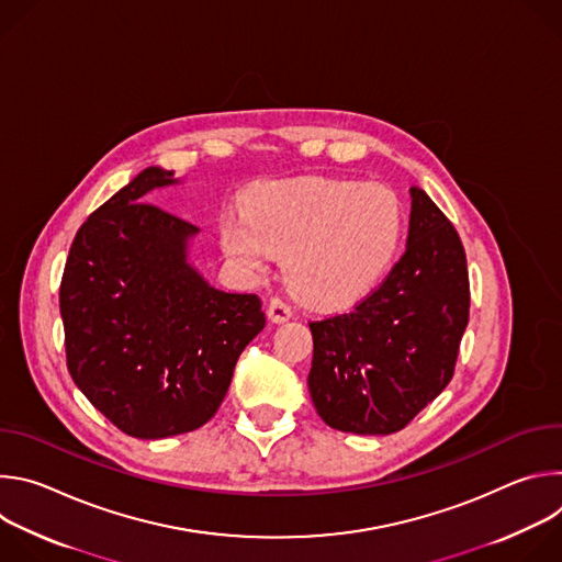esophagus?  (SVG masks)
<instances>
[{"mask_svg": "<svg viewBox=\"0 0 562 562\" xmlns=\"http://www.w3.org/2000/svg\"><path fill=\"white\" fill-rule=\"evenodd\" d=\"M293 315V308L289 302H284L282 297H273L269 302V317L273 323H286V319Z\"/></svg>", "mask_w": 562, "mask_h": 562, "instance_id": "1", "label": "esophagus"}]
</instances>
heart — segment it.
I'll return each mask as SVG.
<instances>
[{"mask_svg": "<svg viewBox=\"0 0 562 562\" xmlns=\"http://www.w3.org/2000/svg\"><path fill=\"white\" fill-rule=\"evenodd\" d=\"M403 237V209L382 184L300 178L254 187L239 217L220 222L222 251L249 273L271 254L284 256L295 297L323 311L369 295L391 267Z\"/></svg>", "mask_w": 562, "mask_h": 562, "instance_id": "heart-1", "label": "heart"}]
</instances>
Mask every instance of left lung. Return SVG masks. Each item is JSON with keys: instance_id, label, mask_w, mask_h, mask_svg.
Wrapping results in <instances>:
<instances>
[{"instance_id": "left-lung-1", "label": "left lung", "mask_w": 562, "mask_h": 562, "mask_svg": "<svg viewBox=\"0 0 562 562\" xmlns=\"http://www.w3.org/2000/svg\"><path fill=\"white\" fill-rule=\"evenodd\" d=\"M469 300L460 235L414 187L403 258L353 311L308 323L317 416L362 436L405 429L453 378Z\"/></svg>"}]
</instances>
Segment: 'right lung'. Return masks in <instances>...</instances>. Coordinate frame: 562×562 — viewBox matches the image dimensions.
Instances as JSON below:
<instances>
[{
  "label": "right lung",
  "instance_id": "1",
  "mask_svg": "<svg viewBox=\"0 0 562 562\" xmlns=\"http://www.w3.org/2000/svg\"><path fill=\"white\" fill-rule=\"evenodd\" d=\"M176 184L144 169L79 226L59 284L68 373L120 431L157 440L206 425L265 329L256 293L209 286L187 262L198 226L144 202Z\"/></svg>",
  "mask_w": 562,
  "mask_h": 562
}]
</instances>
